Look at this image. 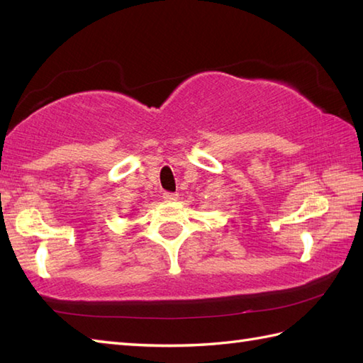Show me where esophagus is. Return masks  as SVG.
Returning <instances> with one entry per match:
<instances>
[{"label":"esophagus","mask_w":363,"mask_h":363,"mask_svg":"<svg viewBox=\"0 0 363 363\" xmlns=\"http://www.w3.org/2000/svg\"><path fill=\"white\" fill-rule=\"evenodd\" d=\"M177 196H179V195L173 194V191H165V194H164V199H165V201H176Z\"/></svg>","instance_id":"1"}]
</instances>
